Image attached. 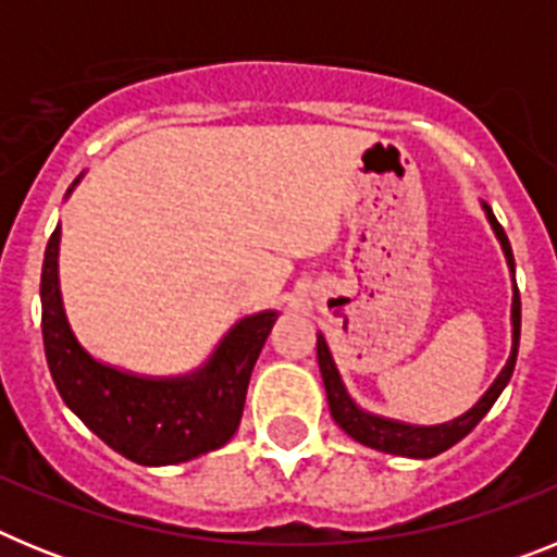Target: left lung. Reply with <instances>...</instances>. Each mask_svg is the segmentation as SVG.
Wrapping results in <instances>:
<instances>
[{"mask_svg": "<svg viewBox=\"0 0 557 557\" xmlns=\"http://www.w3.org/2000/svg\"><path fill=\"white\" fill-rule=\"evenodd\" d=\"M485 214H488L491 225H494L496 236H499L502 250L508 256L510 273H513V250H510L508 234L499 225V220L494 218L491 206H485ZM510 321H513V351H510L508 366L502 368V373L496 376L494 385L488 387V393L471 407L466 416L455 418L449 424H437V426H412L401 424V421H391V418H379L371 416V412L359 410L351 401V396L343 387V379H339L337 368H334V359L329 354L326 339L323 334H318V366H321L323 385H326V398H329V410H332V418L337 421V426L346 435H351L357 444H366L371 449L387 451V455H401V457H435L441 451H446L449 446H455L457 441L469 435L476 424H480L485 412L494 407V401L499 398V393L505 391V385L513 376L516 368V354H519V334H521V298L519 287H516V275H513V309H510Z\"/></svg>", "mask_w": 557, "mask_h": 557, "instance_id": "left-lung-1", "label": "left lung"}]
</instances>
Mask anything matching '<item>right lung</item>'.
<instances>
[{
    "mask_svg": "<svg viewBox=\"0 0 557 557\" xmlns=\"http://www.w3.org/2000/svg\"><path fill=\"white\" fill-rule=\"evenodd\" d=\"M58 243L52 231L41 268V332L47 366L66 407L102 444L139 466H172L220 449L243 418L245 393L275 312L236 323L191 376L145 379L88 357L66 323L58 289Z\"/></svg>",
    "mask_w": 557,
    "mask_h": 557,
    "instance_id": "right-lung-1",
    "label": "right lung"
}]
</instances>
